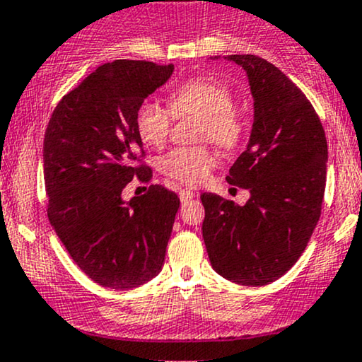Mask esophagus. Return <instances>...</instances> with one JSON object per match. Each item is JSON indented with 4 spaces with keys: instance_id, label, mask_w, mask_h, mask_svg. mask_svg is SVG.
<instances>
[{
    "instance_id": "1",
    "label": "esophagus",
    "mask_w": 362,
    "mask_h": 362,
    "mask_svg": "<svg viewBox=\"0 0 362 362\" xmlns=\"http://www.w3.org/2000/svg\"><path fill=\"white\" fill-rule=\"evenodd\" d=\"M178 197H180V201L185 204V202H189L190 199L195 197V192H192L190 189H182L180 192H178Z\"/></svg>"
}]
</instances>
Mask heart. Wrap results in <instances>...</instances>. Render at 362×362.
Wrapping results in <instances>:
<instances>
[{"instance_id": "obj_1", "label": "heart", "mask_w": 362, "mask_h": 362, "mask_svg": "<svg viewBox=\"0 0 362 362\" xmlns=\"http://www.w3.org/2000/svg\"><path fill=\"white\" fill-rule=\"evenodd\" d=\"M233 107V93L223 83L195 78L172 90L168 109L155 100L141 102L134 114L136 132L144 144L160 148L167 143L173 117L195 115L202 120L199 138L230 149L243 136V120ZM214 165V155L204 146L173 148L160 158V172L187 185L204 182Z\"/></svg>"}]
</instances>
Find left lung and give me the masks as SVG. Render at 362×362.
<instances>
[{
	"label": "left lung",
	"mask_w": 362,
	"mask_h": 362,
	"mask_svg": "<svg viewBox=\"0 0 362 362\" xmlns=\"http://www.w3.org/2000/svg\"><path fill=\"white\" fill-rule=\"evenodd\" d=\"M228 61L247 71L253 126L228 184L250 190L245 206L202 194V236L211 265L242 286L271 284L296 264L322 214L327 138L305 93L279 68L253 54Z\"/></svg>",
	"instance_id": "1"
}]
</instances>
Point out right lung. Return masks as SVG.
<instances>
[{
	"mask_svg": "<svg viewBox=\"0 0 362 362\" xmlns=\"http://www.w3.org/2000/svg\"><path fill=\"white\" fill-rule=\"evenodd\" d=\"M172 73L173 64L149 61L98 66L61 98L45 129L49 221L78 267L103 288H138L163 267L180 199L161 185L129 202L120 194L134 177L151 180L134 114Z\"/></svg>",
	"mask_w": 362,
	"mask_h": 362,
	"instance_id": "obj_1",
	"label": "right lung"
}]
</instances>
